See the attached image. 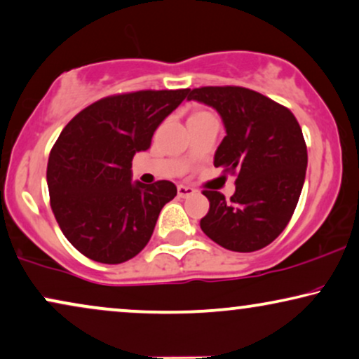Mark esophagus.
<instances>
[{
    "label": "esophagus",
    "instance_id": "obj_1",
    "mask_svg": "<svg viewBox=\"0 0 359 359\" xmlns=\"http://www.w3.org/2000/svg\"><path fill=\"white\" fill-rule=\"evenodd\" d=\"M194 193H196V191L191 188V186H184V184L178 186V196H181V198H189V196H193Z\"/></svg>",
    "mask_w": 359,
    "mask_h": 359
}]
</instances>
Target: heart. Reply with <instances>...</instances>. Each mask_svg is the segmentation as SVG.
<instances>
[{
	"label": "heart",
	"instance_id": "1",
	"mask_svg": "<svg viewBox=\"0 0 359 359\" xmlns=\"http://www.w3.org/2000/svg\"><path fill=\"white\" fill-rule=\"evenodd\" d=\"M198 114H203V111H198Z\"/></svg>",
	"mask_w": 359,
	"mask_h": 359
}]
</instances>
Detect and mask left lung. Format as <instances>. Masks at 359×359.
Here are the masks:
<instances>
[{"label":"left lung","mask_w":359,"mask_h":359,"mask_svg":"<svg viewBox=\"0 0 359 359\" xmlns=\"http://www.w3.org/2000/svg\"><path fill=\"white\" fill-rule=\"evenodd\" d=\"M188 100L212 107L226 137L214 166L237 175L231 199L203 191L209 211L201 229L209 239L234 252H254L276 241L290 221L306 171V145L287 107L245 87H201Z\"/></svg>","instance_id":"1"}]
</instances>
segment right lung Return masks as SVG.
Instances as JSON below:
<instances>
[{"mask_svg":"<svg viewBox=\"0 0 359 359\" xmlns=\"http://www.w3.org/2000/svg\"><path fill=\"white\" fill-rule=\"evenodd\" d=\"M189 94L140 90L110 95L74 117L50 150L48 188L67 241L100 264H122L150 241L160 211L176 196L171 181H132L135 153Z\"/></svg>","mask_w":359,"mask_h":359,"instance_id":"obj_1","label":"right lung"}]
</instances>
